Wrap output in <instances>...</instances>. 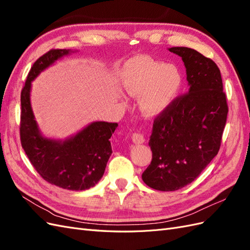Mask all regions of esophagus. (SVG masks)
<instances>
[{
  "instance_id": "esophagus-1",
  "label": "esophagus",
  "mask_w": 250,
  "mask_h": 250,
  "mask_svg": "<svg viewBox=\"0 0 250 250\" xmlns=\"http://www.w3.org/2000/svg\"><path fill=\"white\" fill-rule=\"evenodd\" d=\"M131 139H132V142L134 144H143L144 142H145V139H144V135L142 133H140V132H134L132 134Z\"/></svg>"
}]
</instances>
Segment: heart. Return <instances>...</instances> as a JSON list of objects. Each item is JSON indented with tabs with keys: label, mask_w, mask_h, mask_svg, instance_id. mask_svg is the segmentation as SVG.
<instances>
[{
	"label": "heart",
	"mask_w": 250,
	"mask_h": 250,
	"mask_svg": "<svg viewBox=\"0 0 250 250\" xmlns=\"http://www.w3.org/2000/svg\"><path fill=\"white\" fill-rule=\"evenodd\" d=\"M120 78L128 95L140 97V111L148 118L160 116L171 106L184 80L176 65L145 55L135 56L126 62Z\"/></svg>",
	"instance_id": "b5f03b06"
}]
</instances>
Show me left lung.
Returning a JSON list of instances; mask_svg holds the SVG:
<instances>
[{
    "label": "left lung",
    "instance_id": "8db88e82",
    "mask_svg": "<svg viewBox=\"0 0 250 250\" xmlns=\"http://www.w3.org/2000/svg\"><path fill=\"white\" fill-rule=\"evenodd\" d=\"M169 51L183 59L188 92L155 118L149 141L152 161L142 174L148 187L165 192L191 184L217 155L229 112L213 60L187 47Z\"/></svg>",
    "mask_w": 250,
    "mask_h": 250
}]
</instances>
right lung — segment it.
<instances>
[{
  "instance_id": "add662e5",
  "label": "right lung",
  "mask_w": 250,
  "mask_h": 250,
  "mask_svg": "<svg viewBox=\"0 0 250 250\" xmlns=\"http://www.w3.org/2000/svg\"><path fill=\"white\" fill-rule=\"evenodd\" d=\"M73 53L70 49L51 50L30 70L21 93V147L40 175L51 185L71 191H83L98 184L112 153L109 139L117 123L93 122L65 140L43 137L30 101L32 81L58 59Z\"/></svg>"
}]
</instances>
